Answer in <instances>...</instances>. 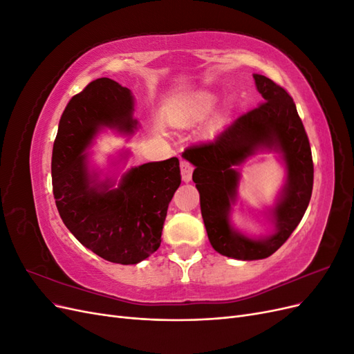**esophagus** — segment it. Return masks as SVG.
<instances>
[{
	"mask_svg": "<svg viewBox=\"0 0 354 354\" xmlns=\"http://www.w3.org/2000/svg\"><path fill=\"white\" fill-rule=\"evenodd\" d=\"M180 171H181V178H183V181H186V183H189L192 180V173H194V167H192L187 160L183 159L180 162Z\"/></svg>",
	"mask_w": 354,
	"mask_h": 354,
	"instance_id": "esophagus-1",
	"label": "esophagus"
}]
</instances>
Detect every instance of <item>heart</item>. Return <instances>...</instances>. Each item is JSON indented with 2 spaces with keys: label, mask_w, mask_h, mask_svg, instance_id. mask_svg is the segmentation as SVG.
I'll list each match as a JSON object with an SVG mask.
<instances>
[{
  "label": "heart",
  "mask_w": 354,
  "mask_h": 354,
  "mask_svg": "<svg viewBox=\"0 0 354 354\" xmlns=\"http://www.w3.org/2000/svg\"><path fill=\"white\" fill-rule=\"evenodd\" d=\"M217 97L209 91L194 93L180 99L169 113V122L176 127H189L209 115L216 108Z\"/></svg>",
  "instance_id": "b5f03b06"
}]
</instances>
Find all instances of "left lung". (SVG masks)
Returning <instances> with one entry per match:
<instances>
[{"instance_id": "left-lung-1", "label": "left lung", "mask_w": 354, "mask_h": 354, "mask_svg": "<svg viewBox=\"0 0 354 354\" xmlns=\"http://www.w3.org/2000/svg\"><path fill=\"white\" fill-rule=\"evenodd\" d=\"M252 77L263 97L259 108L241 115L214 142L187 149L212 248L243 261L267 259L281 248L301 221L313 189L312 151L292 97L264 75ZM261 151L280 155L287 178L274 207L266 212L274 232L251 239L231 224V207L239 197L237 167Z\"/></svg>"}]
</instances>
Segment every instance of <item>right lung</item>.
<instances>
[{
    "mask_svg": "<svg viewBox=\"0 0 354 354\" xmlns=\"http://www.w3.org/2000/svg\"><path fill=\"white\" fill-rule=\"evenodd\" d=\"M133 113L131 90L109 78L90 82L63 112L51 158L53 194L65 226L85 248L118 264H137L159 248L181 183L177 158L131 167L120 180L91 165L88 149L97 134H134ZM128 156L130 151L121 152L112 165Z\"/></svg>",
    "mask_w": 354,
    "mask_h": 354,
    "instance_id": "obj_1",
    "label": "right lung"
}]
</instances>
